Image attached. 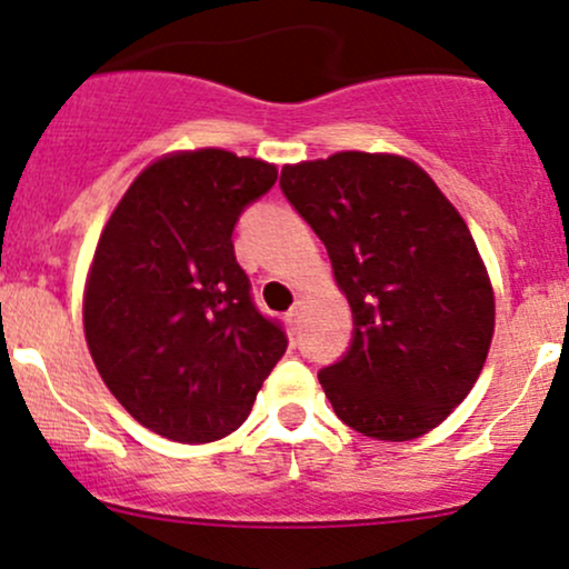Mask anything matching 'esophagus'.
<instances>
[{"label":"esophagus","instance_id":"obj_1","mask_svg":"<svg viewBox=\"0 0 569 569\" xmlns=\"http://www.w3.org/2000/svg\"><path fill=\"white\" fill-rule=\"evenodd\" d=\"M302 318H305V302H293V307L286 312V323H289L291 331L302 329Z\"/></svg>","mask_w":569,"mask_h":569}]
</instances>
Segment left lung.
Listing matches in <instances>:
<instances>
[{
    "label": "left lung",
    "instance_id": "8db88e82",
    "mask_svg": "<svg viewBox=\"0 0 569 569\" xmlns=\"http://www.w3.org/2000/svg\"><path fill=\"white\" fill-rule=\"evenodd\" d=\"M280 189L323 240L352 310L348 350L318 371L337 417L382 441L428 433L471 393L495 331L492 286L466 221L396 154L286 166Z\"/></svg>",
    "mask_w": 569,
    "mask_h": 569
}]
</instances>
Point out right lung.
Listing matches in <instances>:
<instances>
[{
    "label": "right lung",
    "mask_w": 569,
    "mask_h": 569,
    "mask_svg": "<svg viewBox=\"0 0 569 569\" xmlns=\"http://www.w3.org/2000/svg\"><path fill=\"white\" fill-rule=\"evenodd\" d=\"M276 179L270 162L224 149L179 152L152 162L103 227L84 339L117 401L166 439L238 430L289 345L232 246L240 213Z\"/></svg>",
    "instance_id": "obj_1"
}]
</instances>
